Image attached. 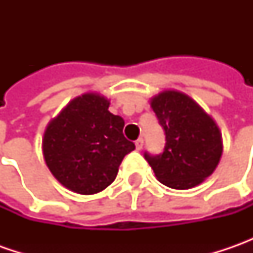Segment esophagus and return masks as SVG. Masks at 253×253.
I'll return each mask as SVG.
<instances>
[{"label": "esophagus", "instance_id": "obj_1", "mask_svg": "<svg viewBox=\"0 0 253 253\" xmlns=\"http://www.w3.org/2000/svg\"><path fill=\"white\" fill-rule=\"evenodd\" d=\"M142 146H143V139H142V138L136 139V142H135V148H136V151H141Z\"/></svg>", "mask_w": 253, "mask_h": 253}]
</instances>
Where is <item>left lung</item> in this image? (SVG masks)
Here are the masks:
<instances>
[{
    "label": "left lung",
    "mask_w": 253,
    "mask_h": 253,
    "mask_svg": "<svg viewBox=\"0 0 253 253\" xmlns=\"http://www.w3.org/2000/svg\"><path fill=\"white\" fill-rule=\"evenodd\" d=\"M151 107L166 133L163 153H145L156 179L176 190L199 186L212 174L222 156L217 122L190 95L177 90L152 97Z\"/></svg>",
    "instance_id": "obj_1"
}]
</instances>
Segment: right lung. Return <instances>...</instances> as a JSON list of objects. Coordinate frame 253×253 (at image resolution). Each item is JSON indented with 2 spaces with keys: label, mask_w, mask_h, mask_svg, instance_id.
Instances as JSON below:
<instances>
[{
  "label": "right lung",
  "mask_w": 253,
  "mask_h": 253,
  "mask_svg": "<svg viewBox=\"0 0 253 253\" xmlns=\"http://www.w3.org/2000/svg\"><path fill=\"white\" fill-rule=\"evenodd\" d=\"M110 100L98 92L76 97L47 124L42 139L44 162L54 179L77 194L108 187L122 159L135 145L122 133L125 122L108 111Z\"/></svg>",
  "instance_id": "obj_1"
}]
</instances>
